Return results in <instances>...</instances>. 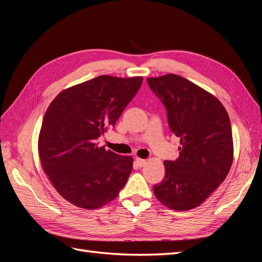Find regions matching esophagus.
I'll list each match as a JSON object with an SVG mask.
<instances>
[{
    "instance_id": "esophagus-1",
    "label": "esophagus",
    "mask_w": 262,
    "mask_h": 262,
    "mask_svg": "<svg viewBox=\"0 0 262 262\" xmlns=\"http://www.w3.org/2000/svg\"><path fill=\"white\" fill-rule=\"evenodd\" d=\"M137 164L140 166V167H143V166L146 164V160H143V158H137Z\"/></svg>"
}]
</instances>
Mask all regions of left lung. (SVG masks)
<instances>
[{
	"instance_id": "left-lung-1",
	"label": "left lung",
	"mask_w": 262,
	"mask_h": 262,
	"mask_svg": "<svg viewBox=\"0 0 262 262\" xmlns=\"http://www.w3.org/2000/svg\"><path fill=\"white\" fill-rule=\"evenodd\" d=\"M180 139L179 157L165 161V177L153 187L157 200L175 211L199 207L228 175L234 160L229 117L222 102L176 74L147 77Z\"/></svg>"
}]
</instances>
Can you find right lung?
I'll return each instance as SVG.
<instances>
[{
  "label": "right lung",
  "mask_w": 262,
  "mask_h": 262,
  "mask_svg": "<svg viewBox=\"0 0 262 262\" xmlns=\"http://www.w3.org/2000/svg\"><path fill=\"white\" fill-rule=\"evenodd\" d=\"M142 81L100 75L63 90L47 109L39 158L58 193L75 207H104L126 184L133 158L99 146L97 139L116 124Z\"/></svg>",
  "instance_id": "1"
}]
</instances>
